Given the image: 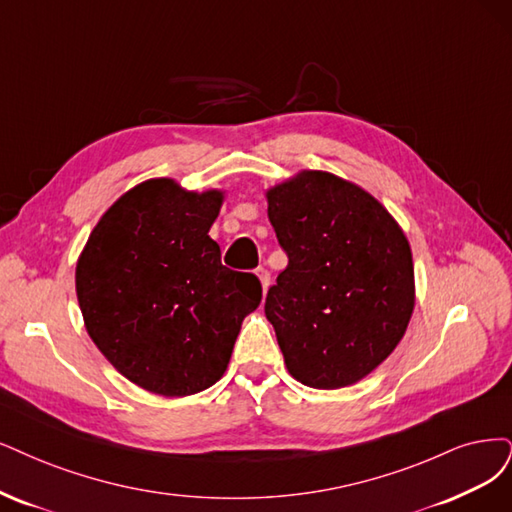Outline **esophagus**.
I'll return each instance as SVG.
<instances>
[{"mask_svg": "<svg viewBox=\"0 0 512 512\" xmlns=\"http://www.w3.org/2000/svg\"><path fill=\"white\" fill-rule=\"evenodd\" d=\"M255 274H257V278L261 280V287H263V291H268V289H270V282H272V278H270V272H268V268H263V266H259V268L255 270Z\"/></svg>", "mask_w": 512, "mask_h": 512, "instance_id": "obj_1", "label": "esophagus"}]
</instances>
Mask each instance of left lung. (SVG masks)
Segmentation results:
<instances>
[{"mask_svg":"<svg viewBox=\"0 0 512 512\" xmlns=\"http://www.w3.org/2000/svg\"><path fill=\"white\" fill-rule=\"evenodd\" d=\"M289 266L266 297L289 373L310 388L363 380L401 342L415 304L403 230L365 189L304 170L268 192Z\"/></svg>","mask_w":512,"mask_h":512,"instance_id":"obj_1","label":"left lung"}]
</instances>
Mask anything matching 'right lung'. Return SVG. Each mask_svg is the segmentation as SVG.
<instances>
[{
    "label": "right lung",
    "instance_id": "obj_1",
    "mask_svg": "<svg viewBox=\"0 0 512 512\" xmlns=\"http://www.w3.org/2000/svg\"><path fill=\"white\" fill-rule=\"evenodd\" d=\"M221 192H185L149 179L94 227L75 268L88 335L130 382L187 396L213 386L230 363L244 316L261 301L255 274L221 263L208 236Z\"/></svg>",
    "mask_w": 512,
    "mask_h": 512
}]
</instances>
